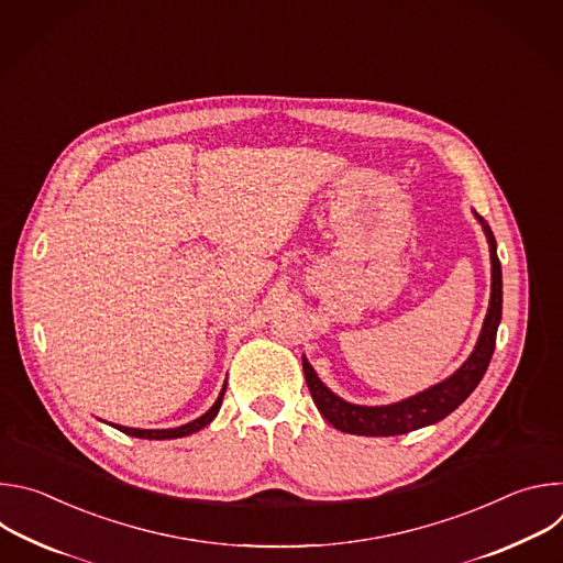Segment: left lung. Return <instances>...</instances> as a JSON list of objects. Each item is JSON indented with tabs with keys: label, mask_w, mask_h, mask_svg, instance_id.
Here are the masks:
<instances>
[{
	"label": "left lung",
	"mask_w": 563,
	"mask_h": 563,
	"mask_svg": "<svg viewBox=\"0 0 563 563\" xmlns=\"http://www.w3.org/2000/svg\"><path fill=\"white\" fill-rule=\"evenodd\" d=\"M481 222L490 245V263H493V285H490V305L481 328L478 341L467 356V361L445 380L410 396L398 400L391 406H354L336 396L323 380L318 378L309 361L302 356V372L307 387L311 391V398L316 408L320 410L336 430L347 434H361V437H396L406 434L426 426H432L441 419H445L450 412H454L463 400L474 391L478 380L484 378L495 343H497V330L501 323V302H504V283H501V263L497 256V240L493 235V229L488 222L474 213Z\"/></svg>",
	"instance_id": "8db88e82"
}]
</instances>
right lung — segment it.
Masks as SVG:
<instances>
[{
	"label": "right lung",
	"mask_w": 563,
	"mask_h": 563,
	"mask_svg": "<svg viewBox=\"0 0 563 563\" xmlns=\"http://www.w3.org/2000/svg\"><path fill=\"white\" fill-rule=\"evenodd\" d=\"M224 389H227V380H224V385H222V389H220V394H218V398H216V404H213L202 417H198L196 421L185 423V426H180V428H169V430H137V428H124V426H113V428H118L120 432H124V434H129V437H137V439H157V441H163V439L189 437V434L202 430L205 426H209V423L216 419V415H218V410H220V406H222Z\"/></svg>",
	"instance_id": "obj_1"
}]
</instances>
